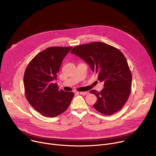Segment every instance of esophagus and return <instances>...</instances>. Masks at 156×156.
Returning a JSON list of instances; mask_svg holds the SVG:
<instances>
[{"label":"esophagus","mask_w":156,"mask_h":156,"mask_svg":"<svg viewBox=\"0 0 156 156\" xmlns=\"http://www.w3.org/2000/svg\"><path fill=\"white\" fill-rule=\"evenodd\" d=\"M77 93L80 94H81V95H83V96H85L87 94V92H76Z\"/></svg>","instance_id":"obj_1"}]
</instances>
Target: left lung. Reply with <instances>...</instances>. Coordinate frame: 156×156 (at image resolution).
<instances>
[{
	"label": "left lung",
	"instance_id": "1",
	"mask_svg": "<svg viewBox=\"0 0 156 156\" xmlns=\"http://www.w3.org/2000/svg\"><path fill=\"white\" fill-rule=\"evenodd\" d=\"M71 53L84 60L98 74V80L104 82V87L100 92L90 91L98 98L93 107L105 115L120 110L129 96L132 81L122 52L105 43L93 42L74 47Z\"/></svg>",
	"mask_w": 156,
	"mask_h": 156
}]
</instances>
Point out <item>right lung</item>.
<instances>
[{
    "label": "right lung",
    "instance_id": "add662e5",
    "mask_svg": "<svg viewBox=\"0 0 156 156\" xmlns=\"http://www.w3.org/2000/svg\"><path fill=\"white\" fill-rule=\"evenodd\" d=\"M72 47H51L37 54L25 70V93L30 104L38 112L57 117L67 109L73 92L58 90L56 80L62 62Z\"/></svg>",
    "mask_w": 156,
    "mask_h": 156
}]
</instances>
